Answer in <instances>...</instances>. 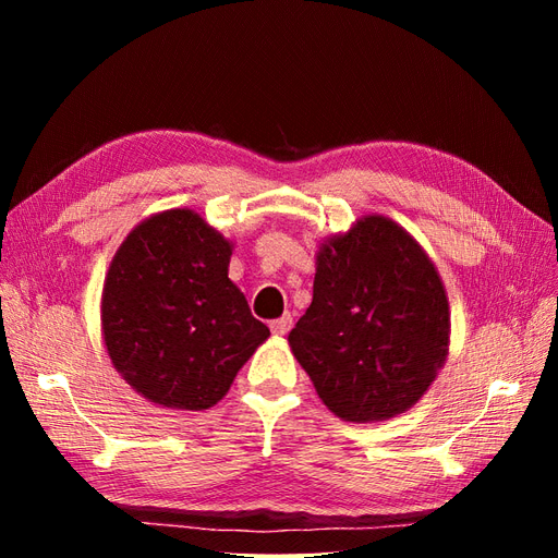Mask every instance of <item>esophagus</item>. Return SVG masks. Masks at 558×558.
Here are the masks:
<instances>
[{
	"mask_svg": "<svg viewBox=\"0 0 558 558\" xmlns=\"http://www.w3.org/2000/svg\"><path fill=\"white\" fill-rule=\"evenodd\" d=\"M293 326V318L291 316H281V318H275L272 324H269V330H272L277 337H283L286 332L291 330Z\"/></svg>",
	"mask_w": 558,
	"mask_h": 558,
	"instance_id": "obj_1",
	"label": "esophagus"
}]
</instances>
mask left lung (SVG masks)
I'll use <instances>...</instances> for the list:
<instances>
[{
  "instance_id": "1",
  "label": "left lung",
  "mask_w": 558,
  "mask_h": 558,
  "mask_svg": "<svg viewBox=\"0 0 558 558\" xmlns=\"http://www.w3.org/2000/svg\"><path fill=\"white\" fill-rule=\"evenodd\" d=\"M449 335L447 291L424 246L367 214L318 244L312 305L289 347L335 416L375 424L428 391Z\"/></svg>"
}]
</instances>
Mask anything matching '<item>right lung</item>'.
<instances>
[{
  "mask_svg": "<svg viewBox=\"0 0 558 558\" xmlns=\"http://www.w3.org/2000/svg\"><path fill=\"white\" fill-rule=\"evenodd\" d=\"M234 244L193 209L134 226L105 277L99 320L113 367L167 410H209L269 337L228 277Z\"/></svg>",
  "mask_w": 558,
  "mask_h": 558,
  "instance_id": "right-lung-1",
  "label": "right lung"
}]
</instances>
